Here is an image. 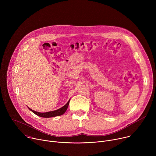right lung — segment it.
Listing matches in <instances>:
<instances>
[{"instance_id": "right-lung-1", "label": "right lung", "mask_w": 156, "mask_h": 156, "mask_svg": "<svg viewBox=\"0 0 156 156\" xmlns=\"http://www.w3.org/2000/svg\"><path fill=\"white\" fill-rule=\"evenodd\" d=\"M70 99L68 101V102L66 103L64 106H63L62 107L57 109V110H54V111H50V112H44V113H41V112H36V111H34L31 108H30L28 107V108L32 111V112L41 117H44V118H50V117H56V116H59V115H63L65 112L66 109H67L68 108V106L69 105V102H70Z\"/></svg>"}]
</instances>
